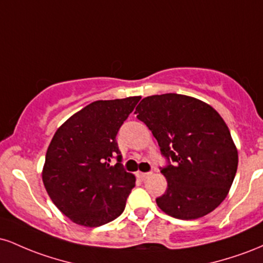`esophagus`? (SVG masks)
<instances>
[{
  "label": "esophagus",
  "instance_id": "esophagus-1",
  "mask_svg": "<svg viewBox=\"0 0 263 263\" xmlns=\"http://www.w3.org/2000/svg\"><path fill=\"white\" fill-rule=\"evenodd\" d=\"M137 176L140 177L142 180H146L147 178H149L151 176H152V173H151V172H148V173H142V172H140V173H138Z\"/></svg>",
  "mask_w": 263,
  "mask_h": 263
}]
</instances>
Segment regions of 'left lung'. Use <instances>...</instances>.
<instances>
[{
  "label": "left lung",
  "mask_w": 263,
  "mask_h": 263,
  "mask_svg": "<svg viewBox=\"0 0 263 263\" xmlns=\"http://www.w3.org/2000/svg\"><path fill=\"white\" fill-rule=\"evenodd\" d=\"M137 119L156 137L168 164L159 209L176 219L201 218L222 203L237 171V149L222 117L204 101L179 93L147 96Z\"/></svg>",
  "instance_id": "8db88e82"
}]
</instances>
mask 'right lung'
<instances>
[{
    "label": "right lung",
    "mask_w": 263,
    "mask_h": 263,
    "mask_svg": "<svg viewBox=\"0 0 263 263\" xmlns=\"http://www.w3.org/2000/svg\"><path fill=\"white\" fill-rule=\"evenodd\" d=\"M140 99L93 101L54 134L42 178L54 205L75 224L98 228L125 210L136 178L120 163L116 135Z\"/></svg>",
    "instance_id": "obj_1"
}]
</instances>
